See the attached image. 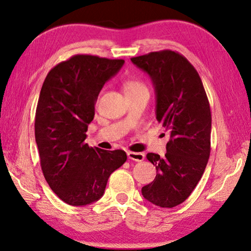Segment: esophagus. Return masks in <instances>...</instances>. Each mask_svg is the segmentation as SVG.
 Segmentation results:
<instances>
[{"label":"esophagus","mask_w":251,"mask_h":251,"mask_svg":"<svg viewBox=\"0 0 251 251\" xmlns=\"http://www.w3.org/2000/svg\"><path fill=\"white\" fill-rule=\"evenodd\" d=\"M127 156L128 158L135 161H143L145 158V155L143 152H135V151H127Z\"/></svg>","instance_id":"obj_1"}]
</instances>
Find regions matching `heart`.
I'll list each match as a JSON object with an SVG mask.
<instances>
[{
  "label": "heart",
  "instance_id": "obj_1",
  "mask_svg": "<svg viewBox=\"0 0 251 251\" xmlns=\"http://www.w3.org/2000/svg\"><path fill=\"white\" fill-rule=\"evenodd\" d=\"M124 92L126 96L150 94V88L141 79H128L124 83Z\"/></svg>",
  "mask_w": 251,
  "mask_h": 251
}]
</instances>
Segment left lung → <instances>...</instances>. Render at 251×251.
Wrapping results in <instances>:
<instances>
[{
    "label": "left lung",
    "mask_w": 251,
    "mask_h": 251,
    "mask_svg": "<svg viewBox=\"0 0 251 251\" xmlns=\"http://www.w3.org/2000/svg\"><path fill=\"white\" fill-rule=\"evenodd\" d=\"M130 61L150 75L155 87L156 120L171 134L165 157L154 152L146 156L157 174L142 194L156 206L173 208L190 196L209 159V101L197 71L179 53L165 50Z\"/></svg>",
    "instance_id": "8db88e82"
}]
</instances>
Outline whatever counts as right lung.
I'll list each match as a JSON object with an SVG mask.
<instances>
[{
    "instance_id": "obj_1",
    "label": "right lung",
    "mask_w": 251,
    "mask_h": 251,
    "mask_svg": "<svg viewBox=\"0 0 251 251\" xmlns=\"http://www.w3.org/2000/svg\"><path fill=\"white\" fill-rule=\"evenodd\" d=\"M124 63L74 55L53 67L42 86L35 114L42 172L50 189L69 205L99 201L110 174L127 159L122 150L104 151L85 143L100 92Z\"/></svg>"
}]
</instances>
